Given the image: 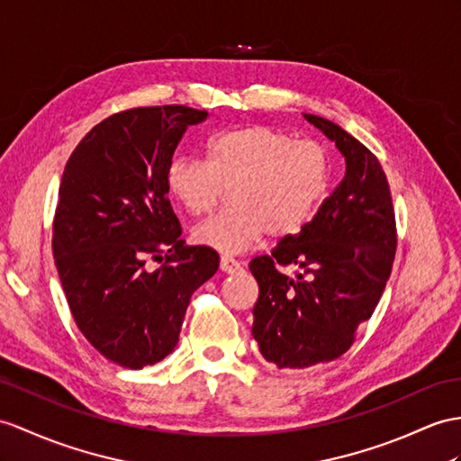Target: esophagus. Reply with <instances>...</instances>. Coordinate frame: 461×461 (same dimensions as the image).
<instances>
[{"mask_svg":"<svg viewBox=\"0 0 461 461\" xmlns=\"http://www.w3.org/2000/svg\"><path fill=\"white\" fill-rule=\"evenodd\" d=\"M221 269H222V272H227V274H237V272H240L242 266H240L239 260H234V258L222 256L221 258Z\"/></svg>","mask_w":461,"mask_h":461,"instance_id":"esophagus-1","label":"esophagus"}]
</instances>
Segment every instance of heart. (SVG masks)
I'll return each mask as SVG.
<instances>
[{
  "label": "heart",
  "instance_id": "obj_1",
  "mask_svg": "<svg viewBox=\"0 0 461 461\" xmlns=\"http://www.w3.org/2000/svg\"><path fill=\"white\" fill-rule=\"evenodd\" d=\"M329 154L266 125L222 131L205 144V164L176 158L166 189L189 215L203 217L232 187L230 211L199 224L197 244L222 254L254 249L267 234L287 239L311 221L329 187Z\"/></svg>",
  "mask_w": 461,
  "mask_h": 461
}]
</instances>
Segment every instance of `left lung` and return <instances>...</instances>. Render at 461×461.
<instances>
[{
	"mask_svg": "<svg viewBox=\"0 0 461 461\" xmlns=\"http://www.w3.org/2000/svg\"><path fill=\"white\" fill-rule=\"evenodd\" d=\"M305 119L346 160L339 187L295 237L250 262L260 295L252 336L267 362L303 369L340 357L374 315L397 250L395 209L384 167L366 146L332 121ZM277 265H297L289 278Z\"/></svg>",
	"mask_w": 461,
	"mask_h": 461,
	"instance_id": "left-lung-1",
	"label": "left lung"
}]
</instances>
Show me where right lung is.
I'll return each mask as SVG.
<instances>
[{
	"label": "right lung",
	"instance_id": "add662e5",
	"mask_svg": "<svg viewBox=\"0 0 461 461\" xmlns=\"http://www.w3.org/2000/svg\"><path fill=\"white\" fill-rule=\"evenodd\" d=\"M207 111L137 107L101 121L66 162L52 254L77 329L129 369L164 360L194 291L219 269L209 246H185L166 170L187 127ZM165 258H161V254ZM164 259L158 270L145 260Z\"/></svg>",
	"mask_w": 461,
	"mask_h": 461
}]
</instances>
